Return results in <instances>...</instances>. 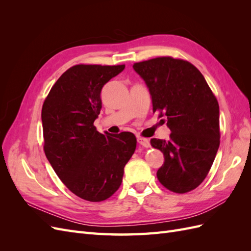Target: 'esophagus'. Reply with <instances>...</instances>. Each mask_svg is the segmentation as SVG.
Masks as SVG:
<instances>
[{
  "mask_svg": "<svg viewBox=\"0 0 251 251\" xmlns=\"http://www.w3.org/2000/svg\"><path fill=\"white\" fill-rule=\"evenodd\" d=\"M137 141H138V143L140 144V146H142V147H144V148H150V147H151V143H150V141H149L147 138L138 137V138H137Z\"/></svg>",
  "mask_w": 251,
  "mask_h": 251,
  "instance_id": "obj_1",
  "label": "esophagus"
}]
</instances>
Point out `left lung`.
<instances>
[{"instance_id":"1","label":"left lung","mask_w":251,"mask_h":251,"mask_svg":"<svg viewBox=\"0 0 251 251\" xmlns=\"http://www.w3.org/2000/svg\"><path fill=\"white\" fill-rule=\"evenodd\" d=\"M150 91L153 112L171 130L170 140L151 139L164 163L160 183L178 194L191 192L206 178L220 146V111L202 73L191 63L170 56L133 65Z\"/></svg>"}]
</instances>
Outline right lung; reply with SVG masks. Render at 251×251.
<instances>
[{"label":"right lung","mask_w":251,"mask_h":251,"mask_svg":"<svg viewBox=\"0 0 251 251\" xmlns=\"http://www.w3.org/2000/svg\"><path fill=\"white\" fill-rule=\"evenodd\" d=\"M125 65H76L50 90L42 109L44 151L63 183L79 198L100 202L115 193L136 149L135 135L96 131L100 93Z\"/></svg>","instance_id":"add662e5"}]
</instances>
